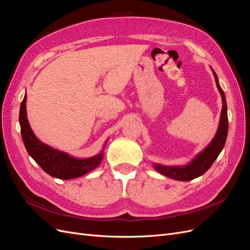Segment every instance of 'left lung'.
<instances>
[{"mask_svg":"<svg viewBox=\"0 0 250 250\" xmlns=\"http://www.w3.org/2000/svg\"><path fill=\"white\" fill-rule=\"evenodd\" d=\"M213 74L216 80V84L218 87V90L220 92L221 98H222V110L220 116V122H219V126L217 132L215 134L214 139L208 145L204 148L200 153L196 155L193 161L188 163L186 166H164L160 164H153L154 169L163 174V175L167 176L169 178H173L180 181H188L194 178H197L201 176L202 174L206 173L210 166L213 165L218 155L220 154L222 151L226 138H228L229 132V118H228V105H226V99L224 92L222 90L220 84H219V80L217 75L214 70Z\"/></svg>","mask_w":250,"mask_h":250,"instance_id":"left-lung-1","label":"left lung"}]
</instances>
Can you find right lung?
Wrapping results in <instances>:
<instances>
[{
  "mask_svg": "<svg viewBox=\"0 0 250 250\" xmlns=\"http://www.w3.org/2000/svg\"><path fill=\"white\" fill-rule=\"evenodd\" d=\"M27 96L21 103L20 125L21 139L27 152L49 175L59 179H72L95 170L103 160V150L95 156L76 158L63 151L54 149L35 137L29 125L26 110ZM105 146V145H104Z\"/></svg>",
  "mask_w": 250,
  "mask_h": 250,
  "instance_id": "1",
  "label": "right lung"
}]
</instances>
